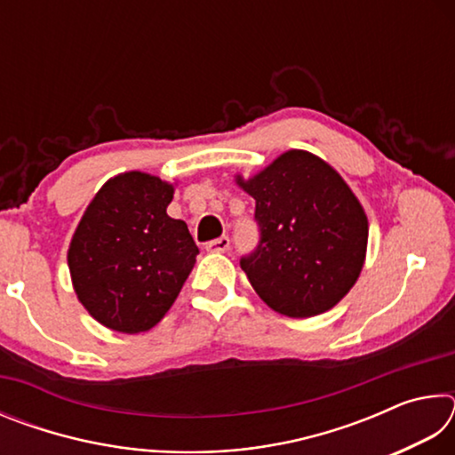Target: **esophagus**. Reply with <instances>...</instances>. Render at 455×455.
Masks as SVG:
<instances>
[{"label":"esophagus","mask_w":455,"mask_h":455,"mask_svg":"<svg viewBox=\"0 0 455 455\" xmlns=\"http://www.w3.org/2000/svg\"><path fill=\"white\" fill-rule=\"evenodd\" d=\"M209 252H227L230 249V238L228 236H220V238H214V241L206 243L204 246Z\"/></svg>","instance_id":"1"}]
</instances>
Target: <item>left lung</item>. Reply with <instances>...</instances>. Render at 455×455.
<instances>
[{
	"label": "left lung",
	"mask_w": 455,
	"mask_h": 455,
	"mask_svg": "<svg viewBox=\"0 0 455 455\" xmlns=\"http://www.w3.org/2000/svg\"><path fill=\"white\" fill-rule=\"evenodd\" d=\"M236 184L255 198L257 249L241 259L252 289L276 313L305 319L347 295L365 263L367 217L335 168L289 150Z\"/></svg>",
	"instance_id": "left-lung-1"
}]
</instances>
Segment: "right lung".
I'll return each mask as SVG.
<instances>
[{
  "mask_svg": "<svg viewBox=\"0 0 455 455\" xmlns=\"http://www.w3.org/2000/svg\"><path fill=\"white\" fill-rule=\"evenodd\" d=\"M174 187L146 172L108 180L92 198L68 249L74 291L86 311L118 333L164 317L196 263L184 220L171 219Z\"/></svg>",
  "mask_w": 455,
  "mask_h": 455,
  "instance_id": "obj_1",
  "label": "right lung"
}]
</instances>
